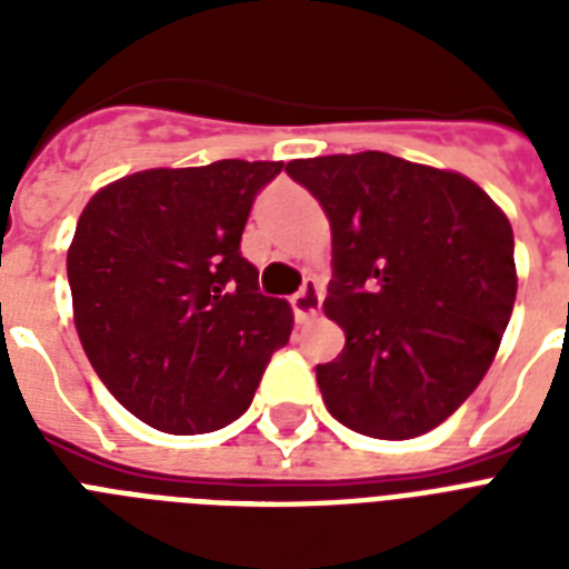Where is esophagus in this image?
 Instances as JSON below:
<instances>
[{"instance_id": "1", "label": "esophagus", "mask_w": 569, "mask_h": 569, "mask_svg": "<svg viewBox=\"0 0 569 569\" xmlns=\"http://www.w3.org/2000/svg\"><path fill=\"white\" fill-rule=\"evenodd\" d=\"M319 303H321V289H319V280L316 277H307L303 286L298 292L292 295V310H295V319L298 321H307L312 319L316 312H319Z\"/></svg>"}]
</instances>
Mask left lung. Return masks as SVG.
I'll return each mask as SVG.
<instances>
[{"mask_svg": "<svg viewBox=\"0 0 569 569\" xmlns=\"http://www.w3.org/2000/svg\"><path fill=\"white\" fill-rule=\"evenodd\" d=\"M286 173L333 236L325 312L346 348L316 366L325 405L378 440L431 431L499 351L517 298L511 223L463 173L378 150L295 159Z\"/></svg>", "mask_w": 569, "mask_h": 569, "instance_id": "obj_1", "label": "left lung"}]
</instances>
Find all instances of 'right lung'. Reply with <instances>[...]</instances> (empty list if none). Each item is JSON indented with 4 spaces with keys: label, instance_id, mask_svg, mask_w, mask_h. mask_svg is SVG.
<instances>
[{
    "label": "right lung",
    "instance_id": "obj_1",
    "mask_svg": "<svg viewBox=\"0 0 569 569\" xmlns=\"http://www.w3.org/2000/svg\"><path fill=\"white\" fill-rule=\"evenodd\" d=\"M283 162L153 168L88 200L67 250L73 319L93 372L156 431L239 419L292 333L241 257L253 197Z\"/></svg>",
    "mask_w": 569,
    "mask_h": 569
}]
</instances>
